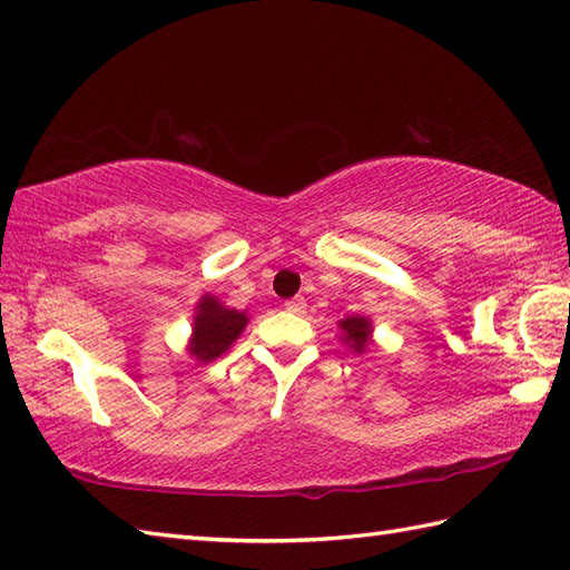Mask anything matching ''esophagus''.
<instances>
[{
  "label": "esophagus",
  "mask_w": 570,
  "mask_h": 570,
  "mask_svg": "<svg viewBox=\"0 0 570 570\" xmlns=\"http://www.w3.org/2000/svg\"><path fill=\"white\" fill-rule=\"evenodd\" d=\"M284 308H286L288 313H304V308H306V298H304V296H294V298H288L286 304H284Z\"/></svg>",
  "instance_id": "34e87169"
}]
</instances>
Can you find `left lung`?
I'll use <instances>...</instances> for the list:
<instances>
[{"label": "left lung", "mask_w": 570, "mask_h": 570, "mask_svg": "<svg viewBox=\"0 0 570 570\" xmlns=\"http://www.w3.org/2000/svg\"><path fill=\"white\" fill-rule=\"evenodd\" d=\"M341 328H343V343H347L357 353L367 347V337H370V321L367 318H360V316H350L345 321H341Z\"/></svg>", "instance_id": "obj_1"}]
</instances>
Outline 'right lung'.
Instances as JSON below:
<instances>
[{
	"label": "right lung",
	"mask_w": 570,
	"mask_h": 570,
	"mask_svg": "<svg viewBox=\"0 0 570 570\" xmlns=\"http://www.w3.org/2000/svg\"><path fill=\"white\" fill-rule=\"evenodd\" d=\"M245 325V313L225 308L223 304H217L215 296H205L198 304L196 325H193L190 355L203 362L220 357L237 341Z\"/></svg>",
	"instance_id": "obj_1"
}]
</instances>
